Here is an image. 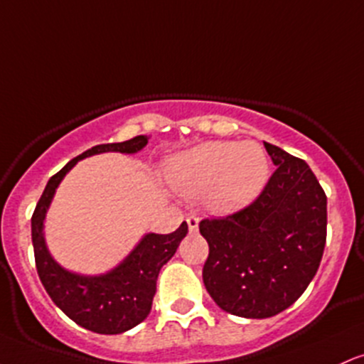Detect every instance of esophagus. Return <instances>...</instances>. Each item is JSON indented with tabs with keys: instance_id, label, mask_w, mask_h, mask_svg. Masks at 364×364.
I'll use <instances>...</instances> for the list:
<instances>
[{
	"instance_id": "esophagus-1",
	"label": "esophagus",
	"mask_w": 364,
	"mask_h": 364,
	"mask_svg": "<svg viewBox=\"0 0 364 364\" xmlns=\"http://www.w3.org/2000/svg\"><path fill=\"white\" fill-rule=\"evenodd\" d=\"M186 223H188V230L191 233H195V231L198 230V218L195 214H190L188 218H186Z\"/></svg>"
}]
</instances>
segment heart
<instances>
[{
    "mask_svg": "<svg viewBox=\"0 0 364 364\" xmlns=\"http://www.w3.org/2000/svg\"><path fill=\"white\" fill-rule=\"evenodd\" d=\"M269 164L254 141H207L178 155L167 178L186 197L209 195L218 210H235L254 200L266 185Z\"/></svg>",
    "mask_w": 364,
    "mask_h": 364,
    "instance_id": "1",
    "label": "heart"
}]
</instances>
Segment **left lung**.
Masks as SVG:
<instances>
[{
    "label": "left lung",
    "instance_id": "1",
    "mask_svg": "<svg viewBox=\"0 0 364 364\" xmlns=\"http://www.w3.org/2000/svg\"><path fill=\"white\" fill-rule=\"evenodd\" d=\"M264 146L277 169L255 200L198 225L209 243L207 292L226 313L257 319L304 294L326 243V195L316 176L302 159Z\"/></svg>",
    "mask_w": 364,
    "mask_h": 364
}]
</instances>
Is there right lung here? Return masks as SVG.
Returning <instances> with one entry per match:
<instances>
[{
    "mask_svg": "<svg viewBox=\"0 0 364 364\" xmlns=\"http://www.w3.org/2000/svg\"><path fill=\"white\" fill-rule=\"evenodd\" d=\"M146 143L149 138L141 134L122 143L97 145L79 157L72 159L63 169L51 176L31 219L36 269L43 287L51 301L72 321L97 333H122L149 316L151 301L157 290L155 285H157L159 271L173 257L179 243L186 237L188 225L181 223V226L169 235H145L136 249L110 273L102 277H81V274L69 273L53 261L43 237V221L60 181L81 159L102 151L134 154Z\"/></svg>",
    "mask_w": 364,
    "mask_h": 364,
    "instance_id": "add662e5",
    "label": "right lung"
}]
</instances>
